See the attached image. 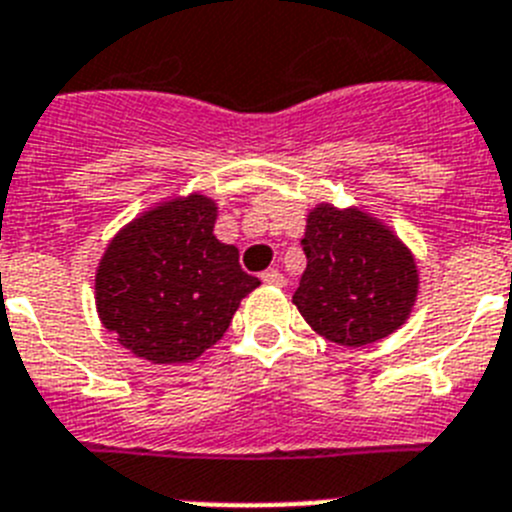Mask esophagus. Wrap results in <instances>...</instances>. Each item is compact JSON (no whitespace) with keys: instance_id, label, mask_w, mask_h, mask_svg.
Wrapping results in <instances>:
<instances>
[{"instance_id":"1","label":"esophagus","mask_w":512,"mask_h":512,"mask_svg":"<svg viewBox=\"0 0 512 512\" xmlns=\"http://www.w3.org/2000/svg\"><path fill=\"white\" fill-rule=\"evenodd\" d=\"M260 278H262V283H265V286H283V273H281V270L270 268V270H265V273H262Z\"/></svg>"}]
</instances>
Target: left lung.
<instances>
[{
	"instance_id": "8db88e82",
	"label": "left lung",
	"mask_w": 512,
	"mask_h": 512,
	"mask_svg": "<svg viewBox=\"0 0 512 512\" xmlns=\"http://www.w3.org/2000/svg\"><path fill=\"white\" fill-rule=\"evenodd\" d=\"M306 270L293 304L327 340L361 348L399 330L417 299V265L389 226L319 203L301 239Z\"/></svg>"
}]
</instances>
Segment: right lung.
Masks as SVG:
<instances>
[{"label":"right lung","instance_id":"1","mask_svg":"<svg viewBox=\"0 0 512 512\" xmlns=\"http://www.w3.org/2000/svg\"><path fill=\"white\" fill-rule=\"evenodd\" d=\"M216 203L172 198L123 226L102 255L95 301L105 330L151 363H190L229 330L239 301L260 286L239 250L213 237Z\"/></svg>","mask_w":512,"mask_h":512}]
</instances>
